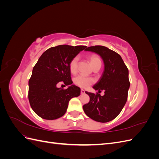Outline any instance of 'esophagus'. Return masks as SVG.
<instances>
[{
  "instance_id": "34e87169",
  "label": "esophagus",
  "mask_w": 159,
  "mask_h": 159,
  "mask_svg": "<svg viewBox=\"0 0 159 159\" xmlns=\"http://www.w3.org/2000/svg\"><path fill=\"white\" fill-rule=\"evenodd\" d=\"M81 94H84L85 93V90L83 89H81Z\"/></svg>"
}]
</instances>
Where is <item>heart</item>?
I'll use <instances>...</instances> for the list:
<instances>
[{"instance_id":"heart-1","label":"heart","mask_w":159,"mask_h":159,"mask_svg":"<svg viewBox=\"0 0 159 159\" xmlns=\"http://www.w3.org/2000/svg\"><path fill=\"white\" fill-rule=\"evenodd\" d=\"M89 60L90 61V64L92 66V68L96 65L99 64H102V61H101L100 57L95 54H93L89 56ZM78 57L75 56L72 58L69 64V69L71 74H75L78 70ZM74 84L79 86L80 88H88L89 86L94 83L93 79L88 78V77L84 76L83 75H79L76 76L74 79Z\"/></svg>"}]
</instances>
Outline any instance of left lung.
Returning a JSON list of instances; mask_svg holds the SVG:
<instances>
[{
    "label": "left lung",
    "mask_w": 159,
    "mask_h": 159,
    "mask_svg": "<svg viewBox=\"0 0 159 159\" xmlns=\"http://www.w3.org/2000/svg\"><path fill=\"white\" fill-rule=\"evenodd\" d=\"M85 50L99 54L103 61L104 71L93 88L98 90L99 93L104 90L105 95L101 96L98 93L85 91L90 100L83 109L85 113L94 121L109 122L117 116L127 102L130 87L129 70L121 56L107 47L90 46Z\"/></svg>",
    "instance_id": "left-lung-1"
}]
</instances>
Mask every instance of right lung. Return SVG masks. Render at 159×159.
<instances>
[{
	"label": "right lung",
	"instance_id": "right-lung-1",
	"mask_svg": "<svg viewBox=\"0 0 159 159\" xmlns=\"http://www.w3.org/2000/svg\"><path fill=\"white\" fill-rule=\"evenodd\" d=\"M86 47L68 45L52 47L38 59L28 81V99L34 111L41 118L54 120L62 117L70 100L80 95V88L72 85L69 64ZM59 83L69 87L66 90L57 88Z\"/></svg>",
	"mask_w": 159,
	"mask_h": 159
}]
</instances>
